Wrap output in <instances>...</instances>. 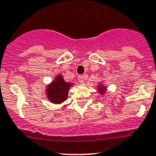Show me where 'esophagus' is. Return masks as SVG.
Returning <instances> with one entry per match:
<instances>
[{
	"label": "esophagus",
	"mask_w": 156,
	"mask_h": 156,
	"mask_svg": "<svg viewBox=\"0 0 156 156\" xmlns=\"http://www.w3.org/2000/svg\"><path fill=\"white\" fill-rule=\"evenodd\" d=\"M85 78H86V76L85 75H79L78 76V81L80 83H84Z\"/></svg>",
	"instance_id": "1"
}]
</instances>
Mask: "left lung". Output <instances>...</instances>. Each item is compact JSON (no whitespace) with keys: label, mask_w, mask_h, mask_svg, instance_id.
<instances>
[{"label":"left lung","mask_w":156,"mask_h":156,"mask_svg":"<svg viewBox=\"0 0 156 156\" xmlns=\"http://www.w3.org/2000/svg\"><path fill=\"white\" fill-rule=\"evenodd\" d=\"M98 90L99 91V93L101 94H103L106 91V87L102 86V85H99V87H98Z\"/></svg>","instance_id":"left-lung-1"}]
</instances>
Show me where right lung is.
Masks as SVG:
<instances>
[{
  "mask_svg": "<svg viewBox=\"0 0 156 156\" xmlns=\"http://www.w3.org/2000/svg\"><path fill=\"white\" fill-rule=\"evenodd\" d=\"M71 86L72 83L64 81L62 75L56 76L55 79L46 87L48 99L55 104L62 103L66 100L68 92Z\"/></svg>",
  "mask_w": 156,
  "mask_h": 156,
  "instance_id": "add662e5",
  "label": "right lung"
}]
</instances>
